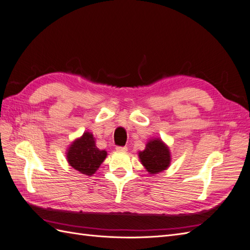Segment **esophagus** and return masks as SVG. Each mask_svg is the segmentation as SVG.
Here are the masks:
<instances>
[{"label":"esophagus","instance_id":"esophagus-1","mask_svg":"<svg viewBox=\"0 0 250 250\" xmlns=\"http://www.w3.org/2000/svg\"><path fill=\"white\" fill-rule=\"evenodd\" d=\"M116 150L118 151V152H126L127 147H117Z\"/></svg>","mask_w":250,"mask_h":250}]
</instances>
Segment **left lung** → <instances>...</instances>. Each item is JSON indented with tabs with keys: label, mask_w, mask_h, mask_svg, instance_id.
Returning <instances> with one entry per match:
<instances>
[{
	"label": "left lung",
	"mask_w": 250,
	"mask_h": 250,
	"mask_svg": "<svg viewBox=\"0 0 250 250\" xmlns=\"http://www.w3.org/2000/svg\"><path fill=\"white\" fill-rule=\"evenodd\" d=\"M141 164L146 171L154 175L167 170L171 164V152L168 145L162 139H150L143 151H139Z\"/></svg>",
	"instance_id": "left-lung-1"
}]
</instances>
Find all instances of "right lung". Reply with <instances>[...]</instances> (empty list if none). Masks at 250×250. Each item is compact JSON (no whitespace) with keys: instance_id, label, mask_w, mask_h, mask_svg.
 <instances>
[{"instance_id":"obj_1","label":"right lung","mask_w":250,"mask_h":250,"mask_svg":"<svg viewBox=\"0 0 250 250\" xmlns=\"http://www.w3.org/2000/svg\"><path fill=\"white\" fill-rule=\"evenodd\" d=\"M65 154L71 167L87 176L95 174L107 156L106 151L96 146V139L89 131H84L81 137L75 139L67 147Z\"/></svg>"}]
</instances>
